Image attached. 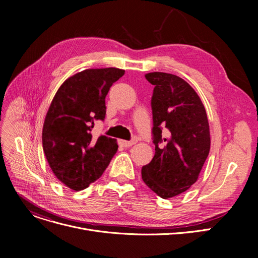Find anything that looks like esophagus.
<instances>
[{"label":"esophagus","instance_id":"34e87169","mask_svg":"<svg viewBox=\"0 0 258 258\" xmlns=\"http://www.w3.org/2000/svg\"><path fill=\"white\" fill-rule=\"evenodd\" d=\"M137 142V138L136 137H134L131 141H125V140H121L120 141V143H121V145H123L124 147H127V146H132V145H134L135 143Z\"/></svg>","mask_w":258,"mask_h":258}]
</instances>
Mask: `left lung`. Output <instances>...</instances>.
<instances>
[{
    "instance_id": "8db88e82",
    "label": "left lung",
    "mask_w": 258,
    "mask_h": 258,
    "mask_svg": "<svg viewBox=\"0 0 258 258\" xmlns=\"http://www.w3.org/2000/svg\"><path fill=\"white\" fill-rule=\"evenodd\" d=\"M155 156L141 170L143 182L162 199L178 196L199 178L210 150L205 107L196 91L177 75L153 72Z\"/></svg>"
}]
</instances>
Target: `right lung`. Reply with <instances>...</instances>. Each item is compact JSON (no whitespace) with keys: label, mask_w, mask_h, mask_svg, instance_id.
<instances>
[{"label":"right lung","mask_w":258,"mask_h":258,"mask_svg":"<svg viewBox=\"0 0 258 258\" xmlns=\"http://www.w3.org/2000/svg\"><path fill=\"white\" fill-rule=\"evenodd\" d=\"M117 68L88 69L68 78L54 96L43 127V148L56 178L73 190L98 180L114 155L117 140L93 138L96 120L105 118V97L123 76Z\"/></svg>","instance_id":"right-lung-1"}]
</instances>
